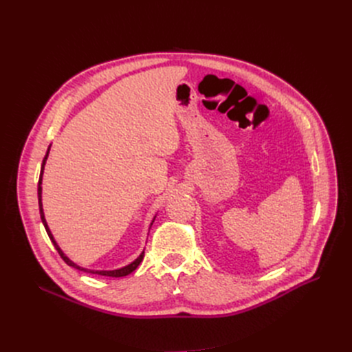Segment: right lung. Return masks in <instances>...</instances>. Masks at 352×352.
Returning a JSON list of instances; mask_svg holds the SVG:
<instances>
[{
    "label": "right lung",
    "mask_w": 352,
    "mask_h": 352,
    "mask_svg": "<svg viewBox=\"0 0 352 352\" xmlns=\"http://www.w3.org/2000/svg\"><path fill=\"white\" fill-rule=\"evenodd\" d=\"M48 151H50V148H48ZM48 151H47V154H45V157H44V161H43V165H41V174H40V179H38V206H40V214H41V219H43V224H44V227H45V231H47V234H48V236H50V239L52 241V244H54V247H55V250L58 251V254L61 255V258L64 260V263H67L69 267H72V268H77V270H81V271H84V272H89V274H98V275H105V276H125V275H128V274H131L133 271H135L137 270V267L141 264V261H142V258H144V252H141V255L137 258V260L134 261V263H131L129 265H126V267H124V268H120V270H114V271H92V270H85V268H81V267H78V265H76L74 264L71 260H68V258L64 255V252L60 250V247L57 245V243H55V239H54V236H52V234H51V231H50V228H48V226H47V221H45V218H44V211H43V202H41V179H43V173H44V165H45V161H47V157H48Z\"/></svg>",
    "instance_id": "obj_1"
}]
</instances>
